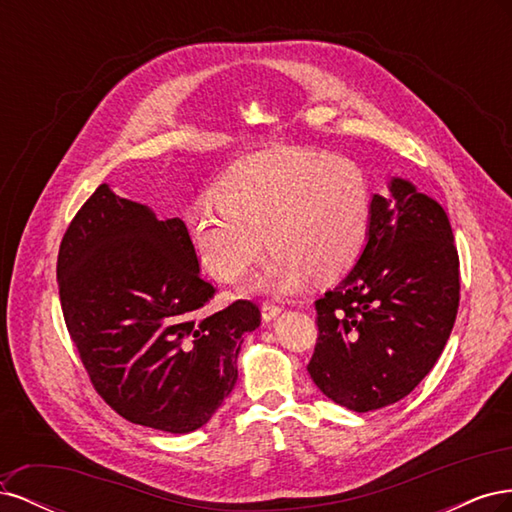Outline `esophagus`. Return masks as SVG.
<instances>
[{
  "label": "esophagus",
  "instance_id": "1",
  "mask_svg": "<svg viewBox=\"0 0 512 512\" xmlns=\"http://www.w3.org/2000/svg\"><path fill=\"white\" fill-rule=\"evenodd\" d=\"M280 314H282V307H280V305H275V303H271V301L262 303V318H265L267 322L275 320Z\"/></svg>",
  "mask_w": 512,
  "mask_h": 512
}]
</instances>
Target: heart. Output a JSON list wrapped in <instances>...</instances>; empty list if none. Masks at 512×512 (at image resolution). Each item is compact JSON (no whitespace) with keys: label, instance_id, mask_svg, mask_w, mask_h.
Segmentation results:
<instances>
[{"label":"heart","instance_id":"heart-1","mask_svg":"<svg viewBox=\"0 0 512 512\" xmlns=\"http://www.w3.org/2000/svg\"><path fill=\"white\" fill-rule=\"evenodd\" d=\"M213 205L185 213L194 250L220 282L273 250L250 288L292 292L312 273L342 275L359 256L369 222V188L354 162L301 147H271L232 164L213 188Z\"/></svg>","mask_w":512,"mask_h":512}]
</instances>
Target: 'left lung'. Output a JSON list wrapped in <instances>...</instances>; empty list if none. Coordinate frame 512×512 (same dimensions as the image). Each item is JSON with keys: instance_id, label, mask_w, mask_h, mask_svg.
Returning <instances> with one entry per match:
<instances>
[{"instance_id": "8db88e82", "label": "left lung", "mask_w": 512, "mask_h": 512, "mask_svg": "<svg viewBox=\"0 0 512 512\" xmlns=\"http://www.w3.org/2000/svg\"><path fill=\"white\" fill-rule=\"evenodd\" d=\"M374 194L367 243L316 301L309 376L335 404L369 412L410 395L442 354L459 307V256L446 211L406 179Z\"/></svg>"}]
</instances>
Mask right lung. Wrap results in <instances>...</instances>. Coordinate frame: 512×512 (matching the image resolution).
<instances>
[{
  "label": "right lung",
  "mask_w": 512,
  "mask_h": 512,
  "mask_svg": "<svg viewBox=\"0 0 512 512\" xmlns=\"http://www.w3.org/2000/svg\"><path fill=\"white\" fill-rule=\"evenodd\" d=\"M61 312L98 395L130 423L168 433L203 427L235 389L252 301L209 314L188 226L106 183L74 215L57 256Z\"/></svg>",
  "instance_id": "1"
}]
</instances>
